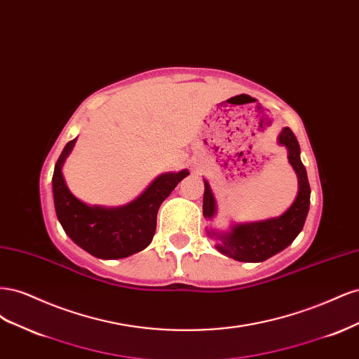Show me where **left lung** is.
Listing matches in <instances>:
<instances>
[{
  "instance_id": "8db88e82",
  "label": "left lung",
  "mask_w": 359,
  "mask_h": 359,
  "mask_svg": "<svg viewBox=\"0 0 359 359\" xmlns=\"http://www.w3.org/2000/svg\"><path fill=\"white\" fill-rule=\"evenodd\" d=\"M278 144L287 148L289 163L293 170L297 172L299 191L295 202L292 203L290 208L283 215L277 217V219L236 224L232 227V232L227 235H217L214 231L210 232L211 236L220 240V243L215 245L217 250L235 260H240V262H262V260H266L268 257L281 252V250H285L302 231L307 219L310 206V184L306 166L302 165L299 157L301 149L297 136L293 135L289 127L281 130ZM202 210L205 219H212V215L215 214V199L210 189V184L206 181Z\"/></svg>"
}]
</instances>
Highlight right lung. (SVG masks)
Returning a JSON list of instances; mask_svg holds the SVG:
<instances>
[{"label":"right lung","mask_w":359,"mask_h":359,"mask_svg":"<svg viewBox=\"0 0 359 359\" xmlns=\"http://www.w3.org/2000/svg\"><path fill=\"white\" fill-rule=\"evenodd\" d=\"M74 142L76 139L64 147L52 177L53 203L64 232L90 255L100 259H121L148 247L156 233L160 205L189 175V170L163 173L137 199L121 208L88 206L70 193L61 172Z\"/></svg>","instance_id":"add662e5"}]
</instances>
